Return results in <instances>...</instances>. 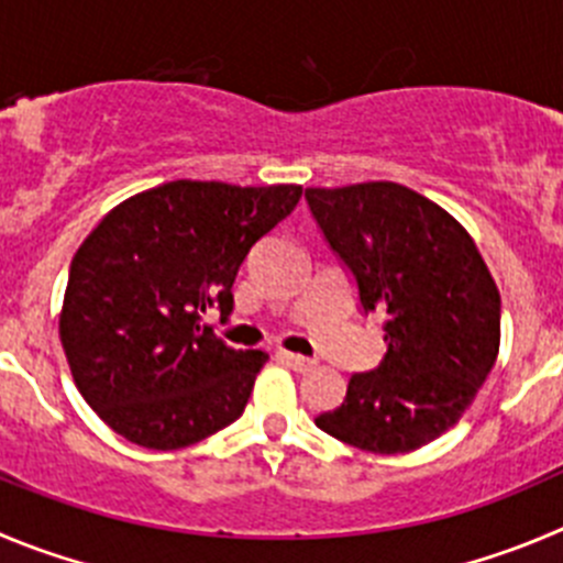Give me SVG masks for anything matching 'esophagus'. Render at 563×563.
Returning a JSON list of instances; mask_svg holds the SVG:
<instances>
[{"label": "esophagus", "mask_w": 563, "mask_h": 563, "mask_svg": "<svg viewBox=\"0 0 563 563\" xmlns=\"http://www.w3.org/2000/svg\"><path fill=\"white\" fill-rule=\"evenodd\" d=\"M277 358H280L286 366H291L294 372H308L313 366L311 358H306V355H297V353H286V350H280V353H277Z\"/></svg>", "instance_id": "34e87169"}]
</instances>
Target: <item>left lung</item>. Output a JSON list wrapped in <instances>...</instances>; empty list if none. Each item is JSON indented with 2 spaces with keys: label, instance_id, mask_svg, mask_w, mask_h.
<instances>
[{
  "label": "left lung",
  "instance_id": "8db88e82",
  "mask_svg": "<svg viewBox=\"0 0 563 563\" xmlns=\"http://www.w3.org/2000/svg\"><path fill=\"white\" fill-rule=\"evenodd\" d=\"M306 199L388 346L317 428L366 453L424 448L464 417L495 366L500 291L472 235L400 183L306 188Z\"/></svg>",
  "mask_w": 563,
  "mask_h": 563
}]
</instances>
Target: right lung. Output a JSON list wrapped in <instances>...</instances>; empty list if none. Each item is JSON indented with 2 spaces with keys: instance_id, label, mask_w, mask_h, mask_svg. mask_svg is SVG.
Wrapping results in <instances>:
<instances>
[{
  "instance_id": "right-lung-1",
  "label": "right lung",
  "mask_w": 563,
  "mask_h": 563,
  "mask_svg": "<svg viewBox=\"0 0 563 563\" xmlns=\"http://www.w3.org/2000/svg\"><path fill=\"white\" fill-rule=\"evenodd\" d=\"M302 186L175 180L115 205L68 269L60 344L108 428L146 450H180L244 413L269 355L213 328L233 311L246 252L297 208Z\"/></svg>"
}]
</instances>
